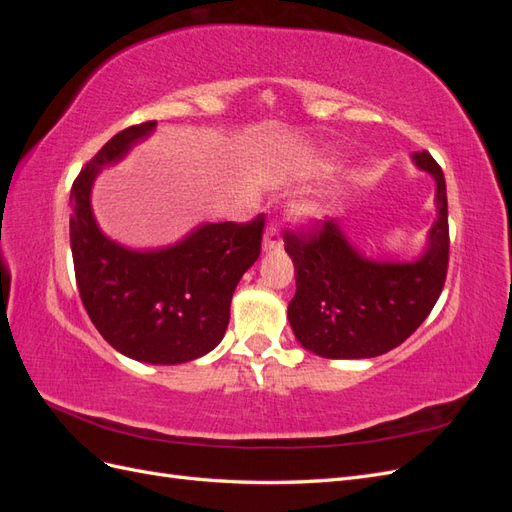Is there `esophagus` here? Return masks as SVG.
<instances>
[{"label": "esophagus", "mask_w": 512, "mask_h": 512, "mask_svg": "<svg viewBox=\"0 0 512 512\" xmlns=\"http://www.w3.org/2000/svg\"><path fill=\"white\" fill-rule=\"evenodd\" d=\"M280 228H277V224H269L267 232H265V239H262V250L265 252H271L275 250V247H280Z\"/></svg>", "instance_id": "34e87169"}]
</instances>
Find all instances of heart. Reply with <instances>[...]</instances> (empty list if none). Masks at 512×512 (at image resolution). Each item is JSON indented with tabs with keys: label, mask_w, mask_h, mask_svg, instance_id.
<instances>
[{
	"label": "heart",
	"mask_w": 512,
	"mask_h": 512,
	"mask_svg": "<svg viewBox=\"0 0 512 512\" xmlns=\"http://www.w3.org/2000/svg\"><path fill=\"white\" fill-rule=\"evenodd\" d=\"M331 166H333L331 160H320V162H312L307 168H309V170H327V168H331ZM299 215H301L303 220H314L318 213H316V209H312V207H301V209H299Z\"/></svg>",
	"instance_id": "obj_1"
}]
</instances>
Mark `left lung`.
I'll use <instances>...</instances> for the list:
<instances>
[{"instance_id":"8db88e82","label":"left lung","mask_w":512,"mask_h":512,"mask_svg":"<svg viewBox=\"0 0 512 512\" xmlns=\"http://www.w3.org/2000/svg\"><path fill=\"white\" fill-rule=\"evenodd\" d=\"M412 162L436 181L438 211L416 260L367 258L335 220L284 235L297 277L288 322L305 350L324 359L380 356L406 342L436 305L448 267L446 181L427 151Z\"/></svg>"}]
</instances>
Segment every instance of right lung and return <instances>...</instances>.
Instances as JSON below:
<instances>
[{
    "mask_svg": "<svg viewBox=\"0 0 512 512\" xmlns=\"http://www.w3.org/2000/svg\"><path fill=\"white\" fill-rule=\"evenodd\" d=\"M158 123L121 130L91 158L70 192V247L81 301L117 352L151 365L198 359L222 342L232 294L260 256L265 218L200 224L158 250H130L100 230L91 188Z\"/></svg>",
    "mask_w": 512,
    "mask_h": 512,
    "instance_id": "obj_1",
    "label": "right lung"
}]
</instances>
